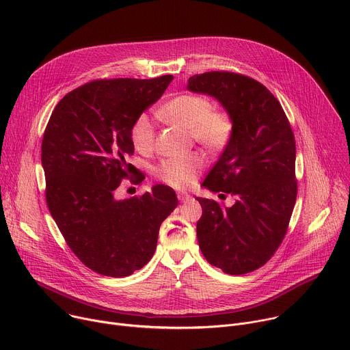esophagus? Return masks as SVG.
Instances as JSON below:
<instances>
[{"label": "esophagus", "mask_w": 350, "mask_h": 350, "mask_svg": "<svg viewBox=\"0 0 350 350\" xmlns=\"http://www.w3.org/2000/svg\"><path fill=\"white\" fill-rule=\"evenodd\" d=\"M177 196H178V201L180 202H187V201H189V199H191V195L188 192H185V191H178Z\"/></svg>", "instance_id": "34e87169"}]
</instances>
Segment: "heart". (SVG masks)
Wrapping results in <instances>:
<instances>
[{
  "label": "heart",
  "mask_w": 350,
  "mask_h": 350,
  "mask_svg": "<svg viewBox=\"0 0 350 350\" xmlns=\"http://www.w3.org/2000/svg\"><path fill=\"white\" fill-rule=\"evenodd\" d=\"M159 115L173 124L189 130L192 138L211 149H221L232 135V119L224 109L213 108L211 99L199 94H181L163 105ZM155 126L146 115H139L130 130V138L139 154H149L155 146ZM205 166L199 154L170 157L163 159L157 170V177L174 187L185 188L195 183Z\"/></svg>",
  "instance_id": "obj_1"
}]
</instances>
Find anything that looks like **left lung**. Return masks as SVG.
Masks as SVG:
<instances>
[{"mask_svg": "<svg viewBox=\"0 0 350 350\" xmlns=\"http://www.w3.org/2000/svg\"><path fill=\"white\" fill-rule=\"evenodd\" d=\"M187 88L215 96L232 119V135L204 187L231 193L224 208L196 198V237L205 259L227 274L251 273L275 254L296 201V145L278 99L258 80L232 72L189 77Z\"/></svg>", "mask_w": 350, "mask_h": 350, "instance_id": "obj_1", "label": "left lung"}]
</instances>
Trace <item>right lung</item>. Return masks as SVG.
Listing matches in <instances>:
<instances>
[{
	"instance_id": "right-lung-1",
	"label": "right lung",
	"mask_w": 350,
	"mask_h": 350,
	"mask_svg": "<svg viewBox=\"0 0 350 350\" xmlns=\"http://www.w3.org/2000/svg\"><path fill=\"white\" fill-rule=\"evenodd\" d=\"M172 80L90 81L61 99L45 127L41 163L49 213L72 252L98 274L127 277L144 267L155 254L162 221L178 204L163 184L116 198L122 180L145 178L127 162L134 154L130 130Z\"/></svg>"
}]
</instances>
